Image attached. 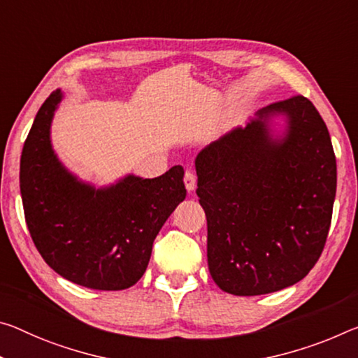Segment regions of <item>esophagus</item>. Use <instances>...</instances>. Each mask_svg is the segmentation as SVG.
<instances>
[{
	"label": "esophagus",
	"instance_id": "34e87169",
	"mask_svg": "<svg viewBox=\"0 0 358 358\" xmlns=\"http://www.w3.org/2000/svg\"><path fill=\"white\" fill-rule=\"evenodd\" d=\"M183 180H185L186 189H188L189 192L196 189V173L192 172V170H186Z\"/></svg>",
	"mask_w": 358,
	"mask_h": 358
}]
</instances>
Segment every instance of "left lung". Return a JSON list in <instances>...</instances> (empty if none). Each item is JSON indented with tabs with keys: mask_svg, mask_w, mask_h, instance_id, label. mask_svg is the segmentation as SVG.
I'll list each match as a JSON object with an SVG mask.
<instances>
[{
	"mask_svg": "<svg viewBox=\"0 0 358 358\" xmlns=\"http://www.w3.org/2000/svg\"><path fill=\"white\" fill-rule=\"evenodd\" d=\"M285 115L274 139L268 121ZM208 271L221 290L257 296L304 279L325 247L336 196L328 129L303 95L275 101L196 157Z\"/></svg>",
	"mask_w": 358,
	"mask_h": 358,
	"instance_id": "left-lung-1",
	"label": "left lung"
}]
</instances>
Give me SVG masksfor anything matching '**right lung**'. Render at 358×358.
Wrapping results in <instances>:
<instances>
[{"mask_svg": "<svg viewBox=\"0 0 358 358\" xmlns=\"http://www.w3.org/2000/svg\"><path fill=\"white\" fill-rule=\"evenodd\" d=\"M62 100L57 89L39 108L20 157V194L33 243L64 279L94 290H124L148 268L152 242L185 201V170L157 178L127 175L97 189L57 159L50 122Z\"/></svg>", "mask_w": 358, "mask_h": 358, "instance_id": "add662e5", "label": "right lung"}]
</instances>
